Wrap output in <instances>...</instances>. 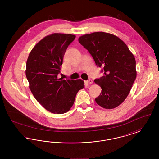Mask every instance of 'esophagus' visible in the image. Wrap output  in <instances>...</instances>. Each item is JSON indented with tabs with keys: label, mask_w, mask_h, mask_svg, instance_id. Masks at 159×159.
Instances as JSON below:
<instances>
[{
	"label": "esophagus",
	"mask_w": 159,
	"mask_h": 159,
	"mask_svg": "<svg viewBox=\"0 0 159 159\" xmlns=\"http://www.w3.org/2000/svg\"><path fill=\"white\" fill-rule=\"evenodd\" d=\"M87 82L90 84H92V83H93V81H92V79H89V80L87 81Z\"/></svg>",
	"instance_id": "1"
}]
</instances>
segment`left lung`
Returning <instances> with one entry per match:
<instances>
[{"label": "left lung", "instance_id": "obj_1", "mask_svg": "<svg viewBox=\"0 0 159 159\" xmlns=\"http://www.w3.org/2000/svg\"><path fill=\"white\" fill-rule=\"evenodd\" d=\"M79 42L104 72V76L94 80L102 89L95 98L96 102L106 109L120 105L136 79V61L133 53L120 38L102 31L83 35Z\"/></svg>", "mask_w": 159, "mask_h": 159}]
</instances>
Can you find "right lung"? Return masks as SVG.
Masks as SVG:
<instances>
[{
	"label": "right lung",
	"instance_id": "obj_1",
	"mask_svg": "<svg viewBox=\"0 0 159 159\" xmlns=\"http://www.w3.org/2000/svg\"><path fill=\"white\" fill-rule=\"evenodd\" d=\"M76 36L53 33L40 40L31 51L25 75L34 98L46 110L57 114L67 113L76 94L84 87L81 79H58L60 66L68 45Z\"/></svg>",
	"mask_w": 159,
	"mask_h": 159
}]
</instances>
